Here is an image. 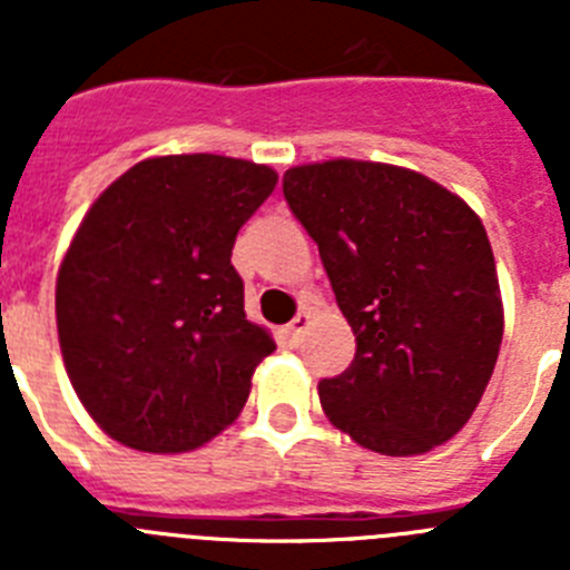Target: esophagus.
<instances>
[{"instance_id":"esophagus-1","label":"esophagus","mask_w":570,"mask_h":570,"mask_svg":"<svg viewBox=\"0 0 570 570\" xmlns=\"http://www.w3.org/2000/svg\"><path fill=\"white\" fill-rule=\"evenodd\" d=\"M308 325H311V316L308 314H296L294 322H291V325H288L291 342H299L302 334L308 331Z\"/></svg>"}]
</instances>
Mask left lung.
<instances>
[{
  "label": "left lung",
  "mask_w": 570,
  "mask_h": 570,
  "mask_svg": "<svg viewBox=\"0 0 570 570\" xmlns=\"http://www.w3.org/2000/svg\"><path fill=\"white\" fill-rule=\"evenodd\" d=\"M282 194L356 336L354 362L320 382L322 411L376 454L451 440L480 405L502 342L480 216L428 176L356 159L285 170Z\"/></svg>",
  "instance_id": "obj_1"
}]
</instances>
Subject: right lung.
I'll return each instance as SVG.
<instances>
[{
	"mask_svg": "<svg viewBox=\"0 0 570 570\" xmlns=\"http://www.w3.org/2000/svg\"><path fill=\"white\" fill-rule=\"evenodd\" d=\"M274 185V170L245 159L159 156L85 214L57 279L59 345L116 442L179 454L239 416L276 345L245 320L230 250Z\"/></svg>",
	"mask_w": 570,
	"mask_h": 570,
	"instance_id": "1",
	"label": "right lung"
}]
</instances>
